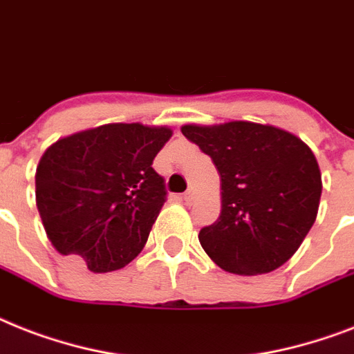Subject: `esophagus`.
Instances as JSON below:
<instances>
[{"mask_svg":"<svg viewBox=\"0 0 354 354\" xmlns=\"http://www.w3.org/2000/svg\"><path fill=\"white\" fill-rule=\"evenodd\" d=\"M183 202H185L187 205H189V203L192 202V191H187V192H183Z\"/></svg>","mask_w":354,"mask_h":354,"instance_id":"1","label":"esophagus"}]
</instances>
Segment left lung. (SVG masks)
<instances>
[{
  "mask_svg": "<svg viewBox=\"0 0 354 354\" xmlns=\"http://www.w3.org/2000/svg\"><path fill=\"white\" fill-rule=\"evenodd\" d=\"M211 156L222 182V212L198 234L223 271L254 277L283 266L317 220L322 174L300 138L272 125H183Z\"/></svg>",
  "mask_w": 354,
  "mask_h": 354,
  "instance_id": "8db88e82",
  "label": "left lung"
}]
</instances>
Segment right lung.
<instances>
[{
    "label": "right lung",
    "instance_id": "right-lung-1",
    "mask_svg": "<svg viewBox=\"0 0 354 354\" xmlns=\"http://www.w3.org/2000/svg\"><path fill=\"white\" fill-rule=\"evenodd\" d=\"M172 131L109 123L57 140L36 169V205L57 252L93 272L122 269L167 200L152 162Z\"/></svg>",
    "mask_w": 354,
    "mask_h": 354
}]
</instances>
